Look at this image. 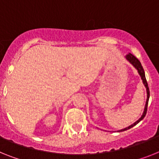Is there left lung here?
<instances>
[{
	"mask_svg": "<svg viewBox=\"0 0 159 159\" xmlns=\"http://www.w3.org/2000/svg\"><path fill=\"white\" fill-rule=\"evenodd\" d=\"M126 59H127L128 61H129V62H130V63H131L132 65H133V66H134V67L137 69V71H138V73H139L140 76L141 77V79H142V81H143V83H144V85H145V88H146V91H147V99H146V102H145V110H144V112H143V114H142V116H141V118H140L137 121H136V122L134 123L133 125H130V126L128 128H125V129H121V130H120L119 132H123V131H125V130H128V129H131V128H133V126H135L137 124H138V123H139L141 120H143V118L145 116V115H146V112H147L148 102H149V98H150V90H149V86H148L147 81H146V78H145V71H144L143 67H142V65H141V62L139 61V60L137 59V58H136V57H134L133 54H131V53H129V54L126 55Z\"/></svg>",
	"mask_w": 159,
	"mask_h": 159,
	"instance_id": "8db88e82",
	"label": "left lung"
}]
</instances>
